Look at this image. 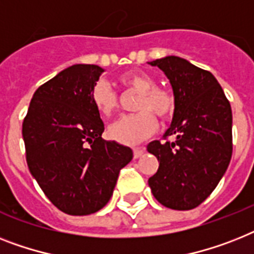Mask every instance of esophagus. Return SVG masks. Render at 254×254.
Wrapping results in <instances>:
<instances>
[{"mask_svg":"<svg viewBox=\"0 0 254 254\" xmlns=\"http://www.w3.org/2000/svg\"><path fill=\"white\" fill-rule=\"evenodd\" d=\"M143 152H145V148H143V147L133 148V154H134V158H135V159L141 158V156L143 155Z\"/></svg>","mask_w":254,"mask_h":254,"instance_id":"34e87169","label":"esophagus"}]
</instances>
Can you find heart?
<instances>
[{"mask_svg":"<svg viewBox=\"0 0 254 254\" xmlns=\"http://www.w3.org/2000/svg\"><path fill=\"white\" fill-rule=\"evenodd\" d=\"M120 83L127 90L139 92L134 109L138 113L119 119L109 127V137L123 145H137L150 137L158 127L156 119L167 120L175 111V98L170 91L156 87V82L143 71L123 74ZM91 102L102 116L111 117L116 112L119 99L106 80H99L91 90Z\"/></svg>","mask_w":254,"mask_h":254,"instance_id":"heart-1","label":"heart"}]
</instances>
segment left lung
<instances>
[{
	"mask_svg": "<svg viewBox=\"0 0 254 254\" xmlns=\"http://www.w3.org/2000/svg\"><path fill=\"white\" fill-rule=\"evenodd\" d=\"M168 78L174 91L172 123L147 151L159 168L148 179L156 201L174 210L201 205L226 174L232 156V111L213 74L185 59L167 56L148 63Z\"/></svg>",
	"mask_w": 254,
	"mask_h": 254,
	"instance_id": "8db88e82",
	"label": "left lung"
}]
</instances>
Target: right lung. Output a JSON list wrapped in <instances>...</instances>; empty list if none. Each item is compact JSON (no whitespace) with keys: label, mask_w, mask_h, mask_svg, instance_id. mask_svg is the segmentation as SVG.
<instances>
[{"label":"right lung","mask_w":254,"mask_h":254,"mask_svg":"<svg viewBox=\"0 0 254 254\" xmlns=\"http://www.w3.org/2000/svg\"><path fill=\"white\" fill-rule=\"evenodd\" d=\"M104 69L77 64L35 91L22 134L27 166L44 194L69 215H88L112 197L130 147L104 141L91 90Z\"/></svg>","instance_id":"add662e5"}]
</instances>
